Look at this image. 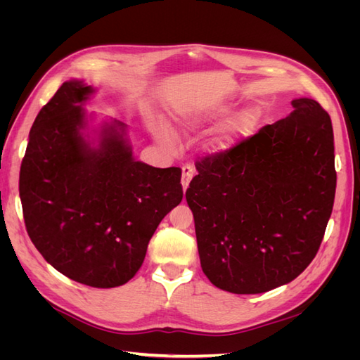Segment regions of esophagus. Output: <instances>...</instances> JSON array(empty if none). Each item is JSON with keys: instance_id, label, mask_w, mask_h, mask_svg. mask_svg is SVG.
<instances>
[{"instance_id": "esophagus-1", "label": "esophagus", "mask_w": 360, "mask_h": 360, "mask_svg": "<svg viewBox=\"0 0 360 360\" xmlns=\"http://www.w3.org/2000/svg\"><path fill=\"white\" fill-rule=\"evenodd\" d=\"M192 177H193V167L192 165H184L181 168V186H183V191L188 189Z\"/></svg>"}]
</instances>
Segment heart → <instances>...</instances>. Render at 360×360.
I'll use <instances>...</instances> for the list:
<instances>
[{"label":"heart","instance_id":"b5f03b06","mask_svg":"<svg viewBox=\"0 0 360 360\" xmlns=\"http://www.w3.org/2000/svg\"><path fill=\"white\" fill-rule=\"evenodd\" d=\"M222 111H225L224 106H212V108H207V110H191V111H183L180 114H176L174 115V120H176V123L179 124L180 129L184 130V132H189V130L200 127L214 114L222 112ZM259 120H261V114L258 110H255V108H249V110H245L243 112L238 114L230 123V126H228V130H226L228 138L221 139L219 143H217V148H224L228 143H230V139L233 136H242L252 132V130L258 126ZM153 134L159 141H162V143L165 144L171 143V135L165 127L155 126Z\"/></svg>","mask_w":360,"mask_h":360}]
</instances>
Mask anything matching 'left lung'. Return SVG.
Wrapping results in <instances>:
<instances>
[{
    "label": "left lung",
    "instance_id": "obj_1",
    "mask_svg": "<svg viewBox=\"0 0 360 360\" xmlns=\"http://www.w3.org/2000/svg\"><path fill=\"white\" fill-rule=\"evenodd\" d=\"M195 162L186 201L201 267L217 288L258 294L296 279L317 255L336 189L333 129L319 102Z\"/></svg>",
    "mask_w": 360,
    "mask_h": 360
}]
</instances>
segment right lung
Instances as JSON below:
<instances>
[{
	"instance_id": "right-lung-1",
	"label": "right lung",
	"mask_w": 360,
	"mask_h": 360,
	"mask_svg": "<svg viewBox=\"0 0 360 360\" xmlns=\"http://www.w3.org/2000/svg\"><path fill=\"white\" fill-rule=\"evenodd\" d=\"M91 86L64 82L30 130L19 174L27 233L60 274L94 288L126 284L158 225L183 198L181 169L132 158L115 123L90 148L79 129Z\"/></svg>"
}]
</instances>
